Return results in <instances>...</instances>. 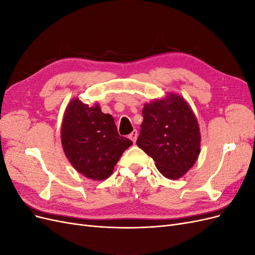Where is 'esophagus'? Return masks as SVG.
<instances>
[{
	"label": "esophagus",
	"mask_w": 255,
	"mask_h": 255,
	"mask_svg": "<svg viewBox=\"0 0 255 255\" xmlns=\"http://www.w3.org/2000/svg\"><path fill=\"white\" fill-rule=\"evenodd\" d=\"M137 137H138V132H137L136 129H134L133 132L128 135V138H129V139L132 140L134 143H135V142H136V140H137Z\"/></svg>",
	"instance_id": "esophagus-1"
}]
</instances>
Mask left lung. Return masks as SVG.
Wrapping results in <instances>:
<instances>
[{"mask_svg": "<svg viewBox=\"0 0 255 255\" xmlns=\"http://www.w3.org/2000/svg\"><path fill=\"white\" fill-rule=\"evenodd\" d=\"M137 145L155 161L168 179L183 176L194 166L200 152V129L189 105L171 94L145 104Z\"/></svg>", "mask_w": 255, "mask_h": 255, "instance_id": "obj_1", "label": "left lung"}]
</instances>
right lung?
Instances as JSON below:
<instances>
[{"label":"right lung","mask_w":255,"mask_h":255,"mask_svg":"<svg viewBox=\"0 0 255 255\" xmlns=\"http://www.w3.org/2000/svg\"><path fill=\"white\" fill-rule=\"evenodd\" d=\"M61 143L67 158L80 173L104 180L133 142L118 134L113 116L103 114L98 104L90 107L73 99L65 112Z\"/></svg>","instance_id":"add662e5"}]
</instances>
